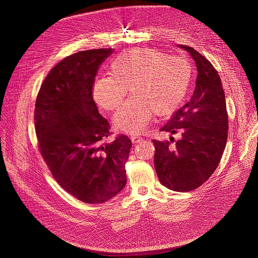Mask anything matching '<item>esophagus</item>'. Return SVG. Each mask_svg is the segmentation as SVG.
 <instances>
[{
	"label": "esophagus",
	"instance_id": "1",
	"mask_svg": "<svg viewBox=\"0 0 258 258\" xmlns=\"http://www.w3.org/2000/svg\"><path fill=\"white\" fill-rule=\"evenodd\" d=\"M130 139H131V141H132L133 143H139V142H141V141L143 140L140 136H137V135H132V136L130 137Z\"/></svg>",
	"mask_w": 258,
	"mask_h": 258
}]
</instances>
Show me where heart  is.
Returning <instances> with one entry per match:
<instances>
[{
	"label": "heart",
	"instance_id": "b5f03b06",
	"mask_svg": "<svg viewBox=\"0 0 258 258\" xmlns=\"http://www.w3.org/2000/svg\"><path fill=\"white\" fill-rule=\"evenodd\" d=\"M109 73L94 81L93 98L100 108L114 111L129 89L131 97L115 114L114 124L131 134L143 131L154 113L164 116L178 108L191 80L186 59L147 47L122 51L111 61Z\"/></svg>",
	"mask_w": 258,
	"mask_h": 258
}]
</instances>
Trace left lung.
<instances>
[{
	"instance_id": "left-lung-1",
	"label": "left lung",
	"mask_w": 258,
	"mask_h": 258,
	"mask_svg": "<svg viewBox=\"0 0 258 258\" xmlns=\"http://www.w3.org/2000/svg\"><path fill=\"white\" fill-rule=\"evenodd\" d=\"M196 62L198 76L189 102L178 109L160 131L179 139L152 140L159 181L175 191H189L209 179L223 155L228 136V114L221 79L212 63L187 45H178Z\"/></svg>"
}]
</instances>
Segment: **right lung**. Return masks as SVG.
Segmentation results:
<instances>
[{
	"mask_svg": "<svg viewBox=\"0 0 258 258\" xmlns=\"http://www.w3.org/2000/svg\"><path fill=\"white\" fill-rule=\"evenodd\" d=\"M112 48L77 52L58 62L38 92L34 123L39 151L57 183L78 200L102 204L126 184L125 163L132 146L109 122L93 98V84Z\"/></svg>",
	"mask_w": 258,
	"mask_h": 258,
	"instance_id": "right-lung-1",
	"label": "right lung"
}]
</instances>
